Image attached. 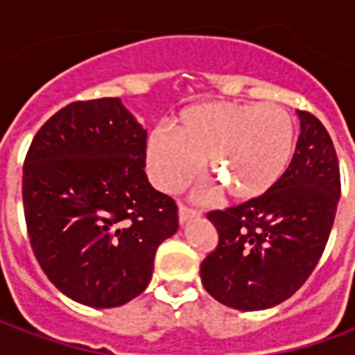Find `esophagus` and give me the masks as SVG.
Wrapping results in <instances>:
<instances>
[{
  "mask_svg": "<svg viewBox=\"0 0 355 355\" xmlns=\"http://www.w3.org/2000/svg\"><path fill=\"white\" fill-rule=\"evenodd\" d=\"M193 216H200V211H198V209L190 207V205H186V203H178V220H180V223H186V220H190Z\"/></svg>",
  "mask_w": 355,
  "mask_h": 355,
  "instance_id": "esophagus-1",
  "label": "esophagus"
}]
</instances>
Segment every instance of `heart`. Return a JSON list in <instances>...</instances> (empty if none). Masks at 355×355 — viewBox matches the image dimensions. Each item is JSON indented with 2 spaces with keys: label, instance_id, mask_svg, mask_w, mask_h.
Returning a JSON list of instances; mask_svg holds the SVG:
<instances>
[{
  "label": "heart",
  "instance_id": "b5f03b06",
  "mask_svg": "<svg viewBox=\"0 0 355 355\" xmlns=\"http://www.w3.org/2000/svg\"><path fill=\"white\" fill-rule=\"evenodd\" d=\"M295 123L274 104L207 102L184 110L175 132L148 139V171L157 188L178 192L198 177L201 162L236 200H253L282 178L293 155Z\"/></svg>",
  "mask_w": 355,
  "mask_h": 355
}]
</instances>
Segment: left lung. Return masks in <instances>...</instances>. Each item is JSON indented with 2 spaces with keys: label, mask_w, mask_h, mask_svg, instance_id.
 <instances>
[{
  "label": "left lung",
  "mask_w": 355,
  "mask_h": 355,
  "mask_svg": "<svg viewBox=\"0 0 355 355\" xmlns=\"http://www.w3.org/2000/svg\"><path fill=\"white\" fill-rule=\"evenodd\" d=\"M298 117L297 148L282 178L259 198L207 213L218 243L201 262V282L236 310H264L295 295L318 266L335 223V144L313 114L298 110Z\"/></svg>",
  "instance_id": "left-lung-1"
}]
</instances>
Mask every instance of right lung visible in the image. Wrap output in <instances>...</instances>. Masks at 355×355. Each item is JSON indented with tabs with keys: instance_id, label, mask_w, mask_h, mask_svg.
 I'll return each mask as SVG.
<instances>
[{
	"instance_id": "obj_1",
	"label": "right lung",
	"mask_w": 355,
	"mask_h": 355,
	"mask_svg": "<svg viewBox=\"0 0 355 355\" xmlns=\"http://www.w3.org/2000/svg\"><path fill=\"white\" fill-rule=\"evenodd\" d=\"M146 131L119 98L76 101L35 132L22 167L24 218L40 266L80 304L116 308L152 279L178 228L177 203L148 182Z\"/></svg>"
}]
</instances>
